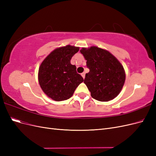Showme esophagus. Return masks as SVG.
I'll use <instances>...</instances> for the list:
<instances>
[{
  "mask_svg": "<svg viewBox=\"0 0 156 156\" xmlns=\"http://www.w3.org/2000/svg\"><path fill=\"white\" fill-rule=\"evenodd\" d=\"M81 75H82V77H83V79H84V77H85V73H81Z\"/></svg>",
  "mask_w": 156,
  "mask_h": 156,
  "instance_id": "34e87169",
  "label": "esophagus"
}]
</instances>
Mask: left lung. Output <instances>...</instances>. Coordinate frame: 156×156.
I'll return each mask as SVG.
<instances>
[{"instance_id": "1", "label": "left lung", "mask_w": 156, "mask_h": 156, "mask_svg": "<svg viewBox=\"0 0 156 156\" xmlns=\"http://www.w3.org/2000/svg\"><path fill=\"white\" fill-rule=\"evenodd\" d=\"M80 52L90 69L84 83L91 96L100 101L112 100L120 94L125 83L123 66L109 51L97 46L83 48Z\"/></svg>"}]
</instances>
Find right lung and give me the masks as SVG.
<instances>
[{"label": "right lung", "instance_id": "add662e5", "mask_svg": "<svg viewBox=\"0 0 156 156\" xmlns=\"http://www.w3.org/2000/svg\"><path fill=\"white\" fill-rule=\"evenodd\" d=\"M79 47L67 45L53 50L40 66L38 82L43 92L56 101L66 100L83 78L77 73L76 66L70 62L79 51Z\"/></svg>", "mask_w": 156, "mask_h": 156}]
</instances>
